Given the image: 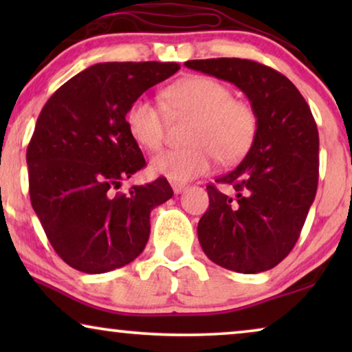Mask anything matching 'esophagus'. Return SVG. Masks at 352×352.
I'll return each mask as SVG.
<instances>
[{
  "label": "esophagus",
  "mask_w": 352,
  "mask_h": 352,
  "mask_svg": "<svg viewBox=\"0 0 352 352\" xmlns=\"http://www.w3.org/2000/svg\"><path fill=\"white\" fill-rule=\"evenodd\" d=\"M171 187L173 190H175V194H181V192H184L187 189V184L186 182H171Z\"/></svg>",
  "instance_id": "1"
}]
</instances>
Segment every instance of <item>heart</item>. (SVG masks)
<instances>
[{"label": "heart", "instance_id": "obj_1", "mask_svg": "<svg viewBox=\"0 0 352 352\" xmlns=\"http://www.w3.org/2000/svg\"><path fill=\"white\" fill-rule=\"evenodd\" d=\"M171 115L194 117L187 134L189 147L160 152L151 160V171L173 182H187L211 171L221 158L235 163L247 155L258 134V113L248 100L234 99L228 85L205 75L177 81L163 93ZM131 138L146 151L163 146L166 117L147 98H138L126 112Z\"/></svg>", "mask_w": 352, "mask_h": 352}]
</instances>
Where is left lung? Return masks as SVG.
<instances>
[{"instance_id": "obj_1", "label": "left lung", "mask_w": 352, "mask_h": 352, "mask_svg": "<svg viewBox=\"0 0 352 352\" xmlns=\"http://www.w3.org/2000/svg\"><path fill=\"white\" fill-rule=\"evenodd\" d=\"M186 67L229 81L258 113V134L242 163L206 186L210 206L197 226L206 256L242 274L277 266L295 247L319 181V133L296 86L271 67L237 57L187 60Z\"/></svg>"}]
</instances>
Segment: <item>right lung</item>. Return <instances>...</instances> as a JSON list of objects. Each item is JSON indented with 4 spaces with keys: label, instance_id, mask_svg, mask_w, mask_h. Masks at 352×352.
<instances>
[{
    "label": "right lung",
    "instance_id": "add662e5",
    "mask_svg": "<svg viewBox=\"0 0 352 352\" xmlns=\"http://www.w3.org/2000/svg\"><path fill=\"white\" fill-rule=\"evenodd\" d=\"M176 62L91 65L47 99L27 148L30 200L56 253L76 271L102 274L136 259L151 211L173 197L165 177L118 192L146 166L126 112Z\"/></svg>",
    "mask_w": 352,
    "mask_h": 352
}]
</instances>
